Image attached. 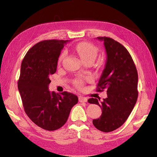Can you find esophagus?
Returning a JSON list of instances; mask_svg holds the SVG:
<instances>
[{
    "instance_id": "34e87169",
    "label": "esophagus",
    "mask_w": 157,
    "mask_h": 157,
    "mask_svg": "<svg viewBox=\"0 0 157 157\" xmlns=\"http://www.w3.org/2000/svg\"><path fill=\"white\" fill-rule=\"evenodd\" d=\"M79 101L80 102H87V98L86 97L79 96Z\"/></svg>"
}]
</instances>
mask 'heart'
<instances>
[{"label":"heart","instance_id":"obj_1","mask_svg":"<svg viewBox=\"0 0 157 157\" xmlns=\"http://www.w3.org/2000/svg\"><path fill=\"white\" fill-rule=\"evenodd\" d=\"M75 49L76 52L78 53V55L80 56L82 59L83 61L85 60H94L96 58L98 55V49L94 45L88 43V42H81L79 43L75 46ZM66 55V52H63L62 54L60 55L59 57V62H61L64 58ZM87 79V78H79L75 79L74 80V84L78 88H82L84 86L85 83V81Z\"/></svg>","mask_w":157,"mask_h":157}]
</instances>
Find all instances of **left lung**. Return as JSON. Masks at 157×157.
Instances as JSON below:
<instances>
[{
  "instance_id": "left-lung-1",
  "label": "left lung",
  "mask_w": 157,
  "mask_h": 157,
  "mask_svg": "<svg viewBox=\"0 0 157 157\" xmlns=\"http://www.w3.org/2000/svg\"><path fill=\"white\" fill-rule=\"evenodd\" d=\"M104 41L107 52L105 68L98 84L97 91L106 90L107 98H91L90 104L100 106L102 115L93 121L100 131L110 132L123 125L136 105L138 91V73L129 54L123 45L107 36L98 37Z\"/></svg>"
}]
</instances>
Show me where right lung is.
Instances as JSON below:
<instances>
[{
	"instance_id": "1",
	"label": "right lung",
	"mask_w": 157,
	"mask_h": 157,
	"mask_svg": "<svg viewBox=\"0 0 157 157\" xmlns=\"http://www.w3.org/2000/svg\"><path fill=\"white\" fill-rule=\"evenodd\" d=\"M67 41L39 42L28 50L21 63L18 89L25 112L34 124L48 131L62 127L78 102V96L71 93L48 91L49 77L56 72L58 58Z\"/></svg>"
}]
</instances>
